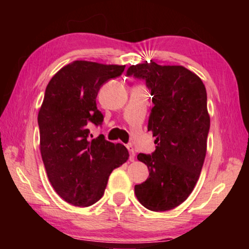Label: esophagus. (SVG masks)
<instances>
[{
	"label": "esophagus",
	"instance_id": "obj_1",
	"mask_svg": "<svg viewBox=\"0 0 249 249\" xmlns=\"http://www.w3.org/2000/svg\"><path fill=\"white\" fill-rule=\"evenodd\" d=\"M127 149L129 151V160H130V161H134V159H135V150H134V148L130 145H127Z\"/></svg>",
	"mask_w": 249,
	"mask_h": 249
}]
</instances>
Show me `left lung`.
Here are the masks:
<instances>
[{"mask_svg": "<svg viewBox=\"0 0 249 249\" xmlns=\"http://www.w3.org/2000/svg\"><path fill=\"white\" fill-rule=\"evenodd\" d=\"M126 74L145 80L153 95L148 130L157 145L151 155L137 156L148 167L149 177L135 185V195L146 209L169 211L191 195L203 167L210 130L205 87L182 66L151 60L130 66Z\"/></svg>", "mask_w": 249, "mask_h": 249, "instance_id": "left-lung-1", "label": "left lung"}]
</instances>
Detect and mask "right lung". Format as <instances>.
Wrapping results in <instances>:
<instances>
[{
	"instance_id": "1",
	"label": "right lung",
	"mask_w": 249,
	"mask_h": 249,
	"mask_svg": "<svg viewBox=\"0 0 249 249\" xmlns=\"http://www.w3.org/2000/svg\"><path fill=\"white\" fill-rule=\"evenodd\" d=\"M124 69L77 60L59 70L46 88L38 113L41 158L54 191L72 205L98 202L111 172L128 159L125 146L103 135L91 140L89 129L103 122L95 102L100 88Z\"/></svg>"
}]
</instances>
